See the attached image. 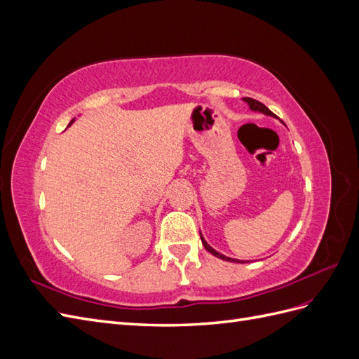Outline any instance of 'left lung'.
<instances>
[{"label":"left lung","mask_w":359,"mask_h":359,"mask_svg":"<svg viewBox=\"0 0 359 359\" xmlns=\"http://www.w3.org/2000/svg\"><path fill=\"white\" fill-rule=\"evenodd\" d=\"M244 102H247L248 103V106H250V109L252 111H257V112H262V114H265V115H269V116H276L273 112H271L268 107L264 104V103H260V102H257V100H255V99H250V97H245L244 99ZM201 240H202V244H203V247L206 248V252H210L211 255H214L215 257H219V259H223V260H227V262H240V260H236V259H231V257H226V256H223V255H220L219 252H215V250L206 243L205 240H203V236L201 235Z\"/></svg>","instance_id":"1"}]
</instances>
